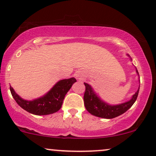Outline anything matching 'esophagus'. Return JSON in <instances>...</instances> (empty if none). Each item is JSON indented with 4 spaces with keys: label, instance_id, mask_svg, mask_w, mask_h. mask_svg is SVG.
<instances>
[{
    "label": "esophagus",
    "instance_id": "esophagus-1",
    "mask_svg": "<svg viewBox=\"0 0 156 156\" xmlns=\"http://www.w3.org/2000/svg\"><path fill=\"white\" fill-rule=\"evenodd\" d=\"M76 77L78 80H81L83 79V75H82L80 72H76Z\"/></svg>",
    "mask_w": 156,
    "mask_h": 156
}]
</instances>
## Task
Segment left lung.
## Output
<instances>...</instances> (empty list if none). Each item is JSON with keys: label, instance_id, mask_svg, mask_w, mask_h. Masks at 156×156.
<instances>
[{"label": "left lung", "instance_id": "obj_1", "mask_svg": "<svg viewBox=\"0 0 156 156\" xmlns=\"http://www.w3.org/2000/svg\"><path fill=\"white\" fill-rule=\"evenodd\" d=\"M137 74H139L137 70H136ZM85 85V92L84 94V103L87 111L94 116L104 119H113L117 117L126 112L128 109L132 106L134 102L137 100L139 93L140 87L137 91L132 96V99L126 103L122 104L111 105L107 104L104 101L98 97L93 88L90 84L84 83Z\"/></svg>", "mask_w": 156, "mask_h": 156}]
</instances>
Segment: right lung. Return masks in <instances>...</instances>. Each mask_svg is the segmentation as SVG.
<instances>
[{
    "instance_id": "1",
    "label": "right lung",
    "mask_w": 156,
    "mask_h": 156,
    "mask_svg": "<svg viewBox=\"0 0 156 156\" xmlns=\"http://www.w3.org/2000/svg\"><path fill=\"white\" fill-rule=\"evenodd\" d=\"M75 82L76 80L74 77L60 80L46 95L33 101H25L21 98L11 85L10 90L13 98L19 106L29 113L42 116L51 114L60 110L65 95Z\"/></svg>"
}]
</instances>
